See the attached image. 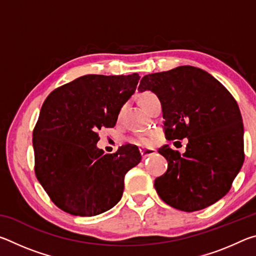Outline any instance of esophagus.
Returning <instances> with one entry per match:
<instances>
[{
  "label": "esophagus",
  "instance_id": "obj_1",
  "mask_svg": "<svg viewBox=\"0 0 256 256\" xmlns=\"http://www.w3.org/2000/svg\"><path fill=\"white\" fill-rule=\"evenodd\" d=\"M140 154L142 156V158H146V157H150V156H154L156 154V150L154 149H144L142 148L140 149Z\"/></svg>",
  "mask_w": 256,
  "mask_h": 256
}]
</instances>
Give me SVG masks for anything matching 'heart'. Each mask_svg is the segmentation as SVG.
<instances>
[{
    "label": "heart",
    "instance_id": "obj_1",
    "mask_svg": "<svg viewBox=\"0 0 256 256\" xmlns=\"http://www.w3.org/2000/svg\"><path fill=\"white\" fill-rule=\"evenodd\" d=\"M151 96H154V94L151 92H144V94H141L140 99H138V102H140V105L142 106V104H144L146 99L150 98ZM133 142L136 144L138 146H149L151 144V138L146 136H144V134H138L136 138H133Z\"/></svg>",
    "mask_w": 256,
    "mask_h": 256
}]
</instances>
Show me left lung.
<instances>
[{
	"label": "left lung",
	"mask_w": 256,
	"mask_h": 256,
	"mask_svg": "<svg viewBox=\"0 0 256 256\" xmlns=\"http://www.w3.org/2000/svg\"><path fill=\"white\" fill-rule=\"evenodd\" d=\"M138 90L157 94L167 140L188 138L183 154L168 144L158 150L168 162L167 172L154 180L160 198L193 212L226 196L245 158L244 126L232 94L190 66L144 76Z\"/></svg>",
	"instance_id": "8db88e82"
}]
</instances>
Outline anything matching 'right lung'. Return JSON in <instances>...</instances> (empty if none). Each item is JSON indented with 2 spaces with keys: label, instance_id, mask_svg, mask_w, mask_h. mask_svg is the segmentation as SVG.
Returning <instances> with one entry per match:
<instances>
[{
  "label": "right lung",
  "instance_id": "1",
  "mask_svg": "<svg viewBox=\"0 0 256 256\" xmlns=\"http://www.w3.org/2000/svg\"><path fill=\"white\" fill-rule=\"evenodd\" d=\"M138 80V73L86 74L45 99L32 133L34 174L60 210L92 216L120 200L125 174L141 162V154L132 144L105 154L97 148L98 131L115 126Z\"/></svg>",
  "mask_w": 256,
  "mask_h": 256
}]
</instances>
